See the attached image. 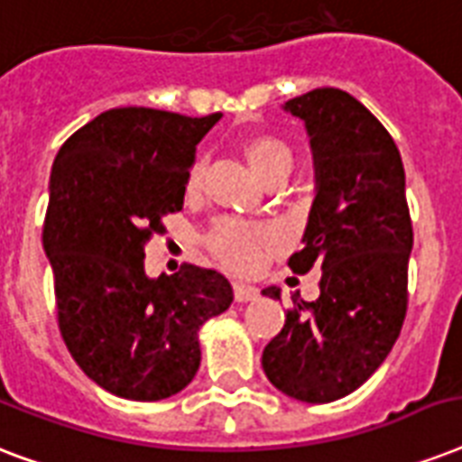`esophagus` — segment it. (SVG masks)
Wrapping results in <instances>:
<instances>
[{"label": "esophagus", "instance_id": "34e87169", "mask_svg": "<svg viewBox=\"0 0 462 462\" xmlns=\"http://www.w3.org/2000/svg\"><path fill=\"white\" fill-rule=\"evenodd\" d=\"M232 288H235V300L237 302H254L259 297V290L254 285H246V282H235Z\"/></svg>", "mask_w": 462, "mask_h": 462}]
</instances>
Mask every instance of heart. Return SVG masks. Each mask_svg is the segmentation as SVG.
Listing matches in <instances>:
<instances>
[{"label":"heart","instance_id":"1","mask_svg":"<svg viewBox=\"0 0 462 462\" xmlns=\"http://www.w3.org/2000/svg\"><path fill=\"white\" fill-rule=\"evenodd\" d=\"M245 155L254 172L261 180H266L268 174L290 167L292 155L290 148L275 136H252L245 143ZM203 177V160H196L191 172H189V189L201 187ZM210 252L217 259L232 268H252L259 261L263 249H271L275 245V232L266 225H245L237 220H220L208 235Z\"/></svg>","mask_w":462,"mask_h":462}]
</instances>
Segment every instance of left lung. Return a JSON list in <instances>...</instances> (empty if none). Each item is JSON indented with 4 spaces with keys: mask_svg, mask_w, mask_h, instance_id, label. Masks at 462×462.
<instances>
[{
    "mask_svg": "<svg viewBox=\"0 0 462 462\" xmlns=\"http://www.w3.org/2000/svg\"><path fill=\"white\" fill-rule=\"evenodd\" d=\"M285 112L307 126L316 177L304 246L288 266L321 268V295L290 309L261 365L290 398L330 402L357 391L401 336L412 252L405 170L391 134L345 90H309ZM263 295L281 300V290Z\"/></svg>",
    "mask_w": 462,
    "mask_h": 462,
    "instance_id": "1",
    "label": "left lung"
}]
</instances>
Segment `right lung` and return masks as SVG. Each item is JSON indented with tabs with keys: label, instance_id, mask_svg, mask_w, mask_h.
<instances>
[{
	"label": "right lung",
	"instance_id": "right-lung-1",
	"mask_svg": "<svg viewBox=\"0 0 462 462\" xmlns=\"http://www.w3.org/2000/svg\"><path fill=\"white\" fill-rule=\"evenodd\" d=\"M220 117L115 107L54 158L42 246L61 337L88 379L126 401L189 386L201 365L199 328L232 304L230 281L213 268L143 271L146 242L184 206L196 146Z\"/></svg>",
	"mask_w": 462,
	"mask_h": 462
}]
</instances>
